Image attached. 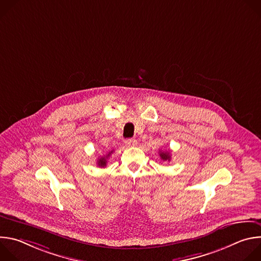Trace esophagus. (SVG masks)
I'll return each mask as SVG.
<instances>
[{"label": "esophagus", "mask_w": 261, "mask_h": 261, "mask_svg": "<svg viewBox=\"0 0 261 261\" xmlns=\"http://www.w3.org/2000/svg\"><path fill=\"white\" fill-rule=\"evenodd\" d=\"M136 143H137V141H136L135 139H132V138L127 139V140L125 141V144H126L127 146H134Z\"/></svg>", "instance_id": "obj_1"}]
</instances>
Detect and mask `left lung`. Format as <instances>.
<instances>
[{"mask_svg": "<svg viewBox=\"0 0 261 261\" xmlns=\"http://www.w3.org/2000/svg\"><path fill=\"white\" fill-rule=\"evenodd\" d=\"M159 156L161 158V160L165 161V162H169L171 160V154L169 151H159Z\"/></svg>", "mask_w": 261, "mask_h": 261, "instance_id": "obj_1", "label": "left lung"}]
</instances>
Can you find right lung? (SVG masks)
<instances>
[{
    "label": "right lung",
    "mask_w": 261,
    "mask_h": 261,
    "mask_svg": "<svg viewBox=\"0 0 261 261\" xmlns=\"http://www.w3.org/2000/svg\"><path fill=\"white\" fill-rule=\"evenodd\" d=\"M113 152H114V150H113V151H110L108 154H106V155H104V156H102V157L98 158V160H97V164H98V166H99V167H105V166H106L107 159L109 158V156H110L111 154H113Z\"/></svg>",
    "instance_id": "right-lung-1"
}]
</instances>
